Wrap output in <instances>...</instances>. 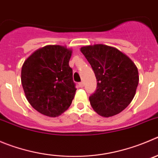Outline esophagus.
<instances>
[{"label": "esophagus", "instance_id": "esophagus-1", "mask_svg": "<svg viewBox=\"0 0 158 158\" xmlns=\"http://www.w3.org/2000/svg\"><path fill=\"white\" fill-rule=\"evenodd\" d=\"M79 86H80L81 88H82V87H83V86H84V82H79Z\"/></svg>", "mask_w": 158, "mask_h": 158}]
</instances>
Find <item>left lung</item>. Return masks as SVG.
<instances>
[{
    "label": "left lung",
    "instance_id": "1",
    "mask_svg": "<svg viewBox=\"0 0 158 158\" xmlns=\"http://www.w3.org/2000/svg\"><path fill=\"white\" fill-rule=\"evenodd\" d=\"M80 51L97 79V89L89 97L93 109L104 118L122 112L133 99L139 83L135 63L118 49L104 44L84 46Z\"/></svg>",
    "mask_w": 158,
    "mask_h": 158
}]
</instances>
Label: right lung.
I'll use <instances>...</instances> for the list:
<instances>
[{"instance_id": "1", "label": "right lung", "mask_w": 158, "mask_h": 158, "mask_svg": "<svg viewBox=\"0 0 158 158\" xmlns=\"http://www.w3.org/2000/svg\"><path fill=\"white\" fill-rule=\"evenodd\" d=\"M72 54L66 46L47 45L23 63L21 81L25 95L40 114L57 117L70 107L76 91L69 66Z\"/></svg>"}]
</instances>
